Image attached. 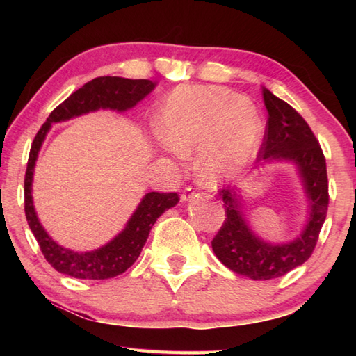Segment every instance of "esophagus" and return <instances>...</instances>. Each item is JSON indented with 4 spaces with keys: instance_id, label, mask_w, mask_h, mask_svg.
<instances>
[{
    "instance_id": "obj_1",
    "label": "esophagus",
    "mask_w": 356,
    "mask_h": 356,
    "mask_svg": "<svg viewBox=\"0 0 356 356\" xmlns=\"http://www.w3.org/2000/svg\"><path fill=\"white\" fill-rule=\"evenodd\" d=\"M195 195H197V194H195V191H193V188L188 186V188H185L184 193L180 194V200L188 202V200H191L193 197H195Z\"/></svg>"
}]
</instances>
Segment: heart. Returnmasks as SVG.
I'll use <instances>...</instances> for the list:
<instances>
[{
  "instance_id": "1",
  "label": "heart",
  "mask_w": 356,
  "mask_h": 356,
  "mask_svg": "<svg viewBox=\"0 0 356 356\" xmlns=\"http://www.w3.org/2000/svg\"><path fill=\"white\" fill-rule=\"evenodd\" d=\"M156 131L179 154L200 153V180L218 185L254 157L263 124L254 105L236 93L220 87L185 86L162 104Z\"/></svg>"
}]
</instances>
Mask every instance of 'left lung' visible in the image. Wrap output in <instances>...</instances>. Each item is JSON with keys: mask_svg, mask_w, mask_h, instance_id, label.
I'll use <instances>...</instances> for the list:
<instances>
[{"mask_svg": "<svg viewBox=\"0 0 356 356\" xmlns=\"http://www.w3.org/2000/svg\"><path fill=\"white\" fill-rule=\"evenodd\" d=\"M268 124L259 161H286L297 166L309 199V217L300 237L272 245L257 237L243 216L238 190H222L225 222L211 241L216 257L236 274L252 280L278 278L303 264L312 255L329 205L326 159L311 127L289 104L263 88Z\"/></svg>", "mask_w": 356, "mask_h": 356, "instance_id": "left-lung-1", "label": "left lung"}]
</instances>
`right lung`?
Masks as SVG:
<instances>
[{"label":"right lung","instance_id":"obj_1","mask_svg":"<svg viewBox=\"0 0 356 356\" xmlns=\"http://www.w3.org/2000/svg\"><path fill=\"white\" fill-rule=\"evenodd\" d=\"M157 82L148 79H125L119 76H101L87 82L50 113L47 120L36 133L30 148L24 179V211L27 223L41 248V252L53 268L61 274L81 280H107L124 272L138 260L148 234L156 220L166 209L177 205V193H148L136 208L125 228L107 245L88 252H76L58 245L42 228L36 216L32 197L35 163L42 142L51 124L64 122L90 111H125L153 92Z\"/></svg>","mask_w":356,"mask_h":356}]
</instances>
